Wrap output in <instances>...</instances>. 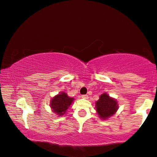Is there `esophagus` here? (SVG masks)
Wrapping results in <instances>:
<instances>
[{
  "label": "esophagus",
  "instance_id": "1",
  "mask_svg": "<svg viewBox=\"0 0 157 157\" xmlns=\"http://www.w3.org/2000/svg\"><path fill=\"white\" fill-rule=\"evenodd\" d=\"M81 98H83V99H88L89 98V96L87 94L81 95Z\"/></svg>",
  "mask_w": 157,
  "mask_h": 157
}]
</instances>
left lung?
<instances>
[{
    "label": "left lung",
    "mask_w": 157,
    "mask_h": 157,
    "mask_svg": "<svg viewBox=\"0 0 157 157\" xmlns=\"http://www.w3.org/2000/svg\"><path fill=\"white\" fill-rule=\"evenodd\" d=\"M96 109L99 117L106 120L116 113L118 109V105L115 99L109 97L107 94L104 93L96 102Z\"/></svg>",
    "instance_id": "obj_1"
}]
</instances>
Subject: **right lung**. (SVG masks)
I'll return each instance as SVG.
<instances>
[{
  "mask_svg": "<svg viewBox=\"0 0 157 157\" xmlns=\"http://www.w3.org/2000/svg\"><path fill=\"white\" fill-rule=\"evenodd\" d=\"M74 99L69 97L67 94L61 92L52 98L50 103V107L53 112L59 116L63 115L67 109L69 108Z\"/></svg>",
  "mask_w": 157,
  "mask_h": 157,
  "instance_id": "1",
  "label": "right lung"
}]
</instances>
